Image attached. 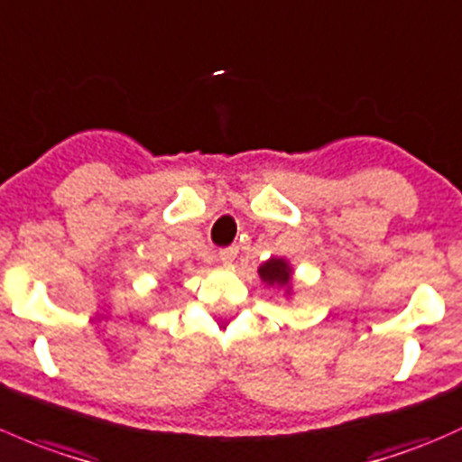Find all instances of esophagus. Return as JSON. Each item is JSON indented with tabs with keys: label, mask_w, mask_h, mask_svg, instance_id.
Listing matches in <instances>:
<instances>
[{
	"label": "esophagus",
	"mask_w": 462,
	"mask_h": 462,
	"mask_svg": "<svg viewBox=\"0 0 462 462\" xmlns=\"http://www.w3.org/2000/svg\"><path fill=\"white\" fill-rule=\"evenodd\" d=\"M217 259L221 261L223 265H230L232 261L236 259V247H223V250H218Z\"/></svg>",
	"instance_id": "34e87169"
}]
</instances>
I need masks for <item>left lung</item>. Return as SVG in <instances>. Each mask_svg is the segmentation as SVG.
Here are the masks:
<instances>
[{
    "label": "left lung",
    "mask_w": 462,
    "mask_h": 462,
    "mask_svg": "<svg viewBox=\"0 0 462 462\" xmlns=\"http://www.w3.org/2000/svg\"><path fill=\"white\" fill-rule=\"evenodd\" d=\"M292 265L288 259L272 256V259L261 263L259 276L268 288H283L285 294H292Z\"/></svg>",
    "instance_id": "left-lung-1"
}]
</instances>
